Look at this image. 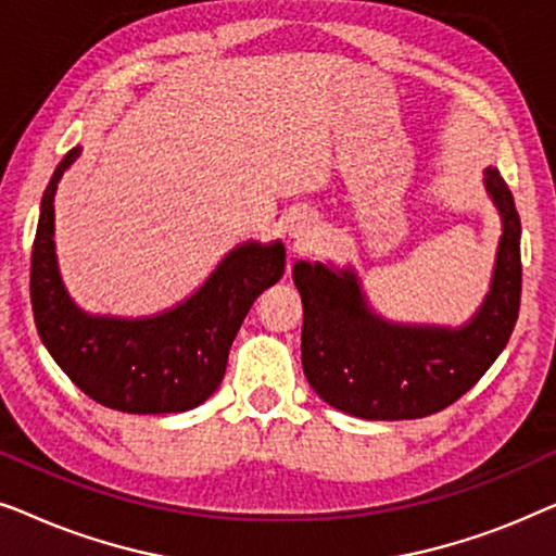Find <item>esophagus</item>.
<instances>
[{
	"instance_id": "34e87169",
	"label": "esophagus",
	"mask_w": 556,
	"mask_h": 556,
	"mask_svg": "<svg viewBox=\"0 0 556 556\" xmlns=\"http://www.w3.org/2000/svg\"><path fill=\"white\" fill-rule=\"evenodd\" d=\"M288 235H291L295 245H308V242H314L318 238V223L311 215H301L293 219L291 227H288Z\"/></svg>"
}]
</instances>
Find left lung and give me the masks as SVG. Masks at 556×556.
<instances>
[{
  "mask_svg": "<svg viewBox=\"0 0 556 556\" xmlns=\"http://www.w3.org/2000/svg\"><path fill=\"white\" fill-rule=\"evenodd\" d=\"M483 185L501 215L489 293L463 326L397 324L369 306L354 268L299 261L301 362L331 407L364 420H415L463 397L511 337L521 301V219L498 169Z\"/></svg>",
  "mask_w": 556,
  "mask_h": 556,
  "instance_id": "left-lung-1",
  "label": "left lung"
}]
</instances>
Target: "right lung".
Wrapping results in <instances>:
<instances>
[{"label":"right lung","instance_id":"obj_1","mask_svg":"<svg viewBox=\"0 0 556 556\" xmlns=\"http://www.w3.org/2000/svg\"><path fill=\"white\" fill-rule=\"evenodd\" d=\"M63 156L40 202L29 299L42 344L58 367L103 407L131 415L187 413L212 397L250 306L286 270L283 242L232 248L197 291L162 314H88L71 299L55 255V192L80 156Z\"/></svg>","mask_w":556,"mask_h":556}]
</instances>
